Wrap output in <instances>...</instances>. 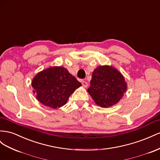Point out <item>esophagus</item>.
Instances as JSON below:
<instances>
[{"label": "esophagus", "instance_id": "esophagus-1", "mask_svg": "<svg viewBox=\"0 0 160 160\" xmlns=\"http://www.w3.org/2000/svg\"><path fill=\"white\" fill-rule=\"evenodd\" d=\"M82 85H83V86L84 88H87L88 85V83L85 81H82Z\"/></svg>", "mask_w": 160, "mask_h": 160}]
</instances>
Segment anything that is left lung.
Here are the masks:
<instances>
[{"label":"left lung","mask_w":160,"mask_h":160,"mask_svg":"<svg viewBox=\"0 0 160 160\" xmlns=\"http://www.w3.org/2000/svg\"><path fill=\"white\" fill-rule=\"evenodd\" d=\"M88 92L96 104L102 108L117 103L127 89L124 77L111 66L98 67L92 73Z\"/></svg>","instance_id":"left-lung-1"}]
</instances>
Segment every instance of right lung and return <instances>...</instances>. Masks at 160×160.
Masks as SVG:
<instances>
[{"label": "right lung", "mask_w": 160, "mask_h": 160, "mask_svg": "<svg viewBox=\"0 0 160 160\" xmlns=\"http://www.w3.org/2000/svg\"><path fill=\"white\" fill-rule=\"evenodd\" d=\"M33 92L44 106L53 109L66 104L81 83L63 67H51L38 72L32 80Z\"/></svg>", "instance_id": "1"}]
</instances>
